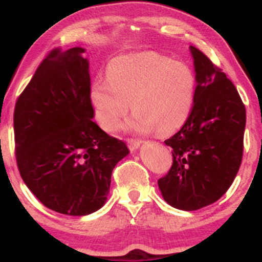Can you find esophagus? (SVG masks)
Instances as JSON below:
<instances>
[{
	"label": "esophagus",
	"mask_w": 262,
	"mask_h": 262,
	"mask_svg": "<svg viewBox=\"0 0 262 262\" xmlns=\"http://www.w3.org/2000/svg\"><path fill=\"white\" fill-rule=\"evenodd\" d=\"M140 145H141V141L140 140H138V139H128V146H129V149L132 150V151L137 150Z\"/></svg>",
	"instance_id": "esophagus-1"
}]
</instances>
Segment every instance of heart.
<instances>
[{
  "label": "heart",
  "instance_id": "1",
  "mask_svg": "<svg viewBox=\"0 0 262 262\" xmlns=\"http://www.w3.org/2000/svg\"><path fill=\"white\" fill-rule=\"evenodd\" d=\"M197 80L187 64L146 52L113 58L107 77L97 76L90 85L95 118L102 129L114 132L128 113L129 127L139 133L161 135L185 124L193 108Z\"/></svg>",
  "mask_w": 262,
  "mask_h": 262
}]
</instances>
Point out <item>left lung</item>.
I'll use <instances>...</instances> for the list:
<instances>
[{
    "mask_svg": "<svg viewBox=\"0 0 262 262\" xmlns=\"http://www.w3.org/2000/svg\"><path fill=\"white\" fill-rule=\"evenodd\" d=\"M196 73L193 108L183 127L165 144L173 162L158 181L171 207L197 210L218 201L242 164L245 106L227 75L202 52L189 47Z\"/></svg>",
    "mask_w": 262,
    "mask_h": 262,
    "instance_id": "1",
    "label": "left lung"
}]
</instances>
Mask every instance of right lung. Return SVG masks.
I'll return each instance as SVG.
<instances>
[{
	"mask_svg": "<svg viewBox=\"0 0 262 262\" xmlns=\"http://www.w3.org/2000/svg\"><path fill=\"white\" fill-rule=\"evenodd\" d=\"M85 52L53 50L17 100L13 117L23 181L45 207L68 215L102 208L114 166L129 154L125 143L92 121Z\"/></svg>",
	"mask_w": 262,
	"mask_h": 262,
	"instance_id": "1",
	"label": "right lung"
}]
</instances>
